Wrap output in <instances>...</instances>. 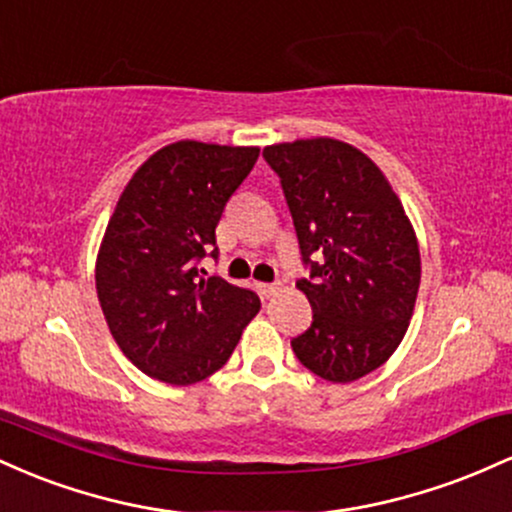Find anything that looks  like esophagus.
Listing matches in <instances>:
<instances>
[{
    "label": "esophagus",
    "instance_id": "obj_1",
    "mask_svg": "<svg viewBox=\"0 0 512 512\" xmlns=\"http://www.w3.org/2000/svg\"><path fill=\"white\" fill-rule=\"evenodd\" d=\"M255 289L260 291L262 298H272L274 293L279 291V284H262V281H260V284H255Z\"/></svg>",
    "mask_w": 512,
    "mask_h": 512
}]
</instances>
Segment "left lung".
Wrapping results in <instances>:
<instances>
[{
	"mask_svg": "<svg viewBox=\"0 0 512 512\" xmlns=\"http://www.w3.org/2000/svg\"><path fill=\"white\" fill-rule=\"evenodd\" d=\"M308 276L313 322L293 354L330 383H351L395 354L414 313L421 257L414 228L380 168L337 139L267 146Z\"/></svg>",
	"mask_w": 512,
	"mask_h": 512,
	"instance_id": "1",
	"label": "left lung"
}]
</instances>
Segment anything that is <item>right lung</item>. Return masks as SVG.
Listing matches in <instances>:
<instances>
[{
  "label": "right lung",
  "instance_id": "add662e5",
  "mask_svg": "<svg viewBox=\"0 0 512 512\" xmlns=\"http://www.w3.org/2000/svg\"><path fill=\"white\" fill-rule=\"evenodd\" d=\"M260 149L178 142L134 173L105 228L96 289L117 346L170 385L209 378L260 310L255 291L204 276L216 226Z\"/></svg>",
  "mask_w": 512,
  "mask_h": 512
}]
</instances>
